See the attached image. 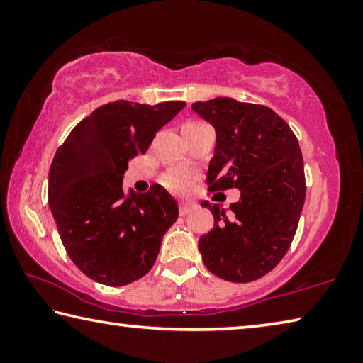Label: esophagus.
Wrapping results in <instances>:
<instances>
[{
    "mask_svg": "<svg viewBox=\"0 0 363 363\" xmlns=\"http://www.w3.org/2000/svg\"><path fill=\"white\" fill-rule=\"evenodd\" d=\"M196 208L195 203H190V201H182V203L179 205V213L181 216H187L189 213H192Z\"/></svg>",
    "mask_w": 363,
    "mask_h": 363,
    "instance_id": "obj_1",
    "label": "esophagus"
}]
</instances>
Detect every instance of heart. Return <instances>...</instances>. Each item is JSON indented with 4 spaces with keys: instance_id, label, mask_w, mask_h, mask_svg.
Returning a JSON list of instances; mask_svg holds the SVG:
<instances>
[{
    "instance_id": "1",
    "label": "heart",
    "mask_w": 363,
    "mask_h": 363,
    "mask_svg": "<svg viewBox=\"0 0 363 363\" xmlns=\"http://www.w3.org/2000/svg\"><path fill=\"white\" fill-rule=\"evenodd\" d=\"M196 123V121H192ZM190 184V176L186 173H169L164 177V186L174 190V192H184Z\"/></svg>"
}]
</instances>
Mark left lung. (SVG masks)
I'll return each instance as SVG.
<instances>
[{
  "label": "left lung",
  "instance_id": "1",
  "mask_svg": "<svg viewBox=\"0 0 363 363\" xmlns=\"http://www.w3.org/2000/svg\"><path fill=\"white\" fill-rule=\"evenodd\" d=\"M216 131L206 184L210 192L238 189L229 210L203 201L214 216L199 250L219 279L247 284L270 272L286 255L306 199L298 139L272 108L216 97L192 104Z\"/></svg>",
  "mask_w": 363,
  "mask_h": 363
}]
</instances>
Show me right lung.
<instances>
[{
    "label": "right lung",
    "mask_w": 363,
    "mask_h": 363,
    "mask_svg": "<svg viewBox=\"0 0 363 363\" xmlns=\"http://www.w3.org/2000/svg\"><path fill=\"white\" fill-rule=\"evenodd\" d=\"M186 107L115 101L73 128L49 169L48 199L67 255L97 284L123 286L149 272L179 208L167 189L123 190L128 163Z\"/></svg>",
    "instance_id": "1"
}]
</instances>
